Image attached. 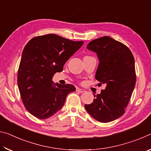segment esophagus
Masks as SVG:
<instances>
[{"label":"esophagus","mask_w":151,"mask_h":151,"mask_svg":"<svg viewBox=\"0 0 151 151\" xmlns=\"http://www.w3.org/2000/svg\"><path fill=\"white\" fill-rule=\"evenodd\" d=\"M76 92H78V93H83L84 92H85V91L84 90L83 88H76Z\"/></svg>","instance_id":"obj_1"}]
</instances>
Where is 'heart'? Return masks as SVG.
<instances>
[{
  "mask_svg": "<svg viewBox=\"0 0 151 151\" xmlns=\"http://www.w3.org/2000/svg\"><path fill=\"white\" fill-rule=\"evenodd\" d=\"M86 57H88V56H86Z\"/></svg>",
  "mask_w": 151,
  "mask_h": 151,
  "instance_id": "obj_1",
  "label": "heart"
}]
</instances>
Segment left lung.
<instances>
[{"instance_id":"8db88e82","label":"left lung","mask_w":151,"mask_h":151,"mask_svg":"<svg viewBox=\"0 0 151 151\" xmlns=\"http://www.w3.org/2000/svg\"><path fill=\"white\" fill-rule=\"evenodd\" d=\"M86 48L96 52L99 59L95 78L106 87L94 95L93 103L85 104L96 121L109 122L125 112L136 83L134 59L131 50L122 42L104 36L93 40Z\"/></svg>"}]
</instances>
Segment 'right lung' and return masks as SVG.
Wrapping results in <instances>:
<instances>
[{"label":"right lung","instance_id":"obj_1","mask_svg":"<svg viewBox=\"0 0 151 151\" xmlns=\"http://www.w3.org/2000/svg\"><path fill=\"white\" fill-rule=\"evenodd\" d=\"M60 36H38L28 42L22 51L17 83L24 106L39 119L52 116L63 106L66 96L76 88L70 84H53L56 73L83 45Z\"/></svg>","mask_w":151,"mask_h":151}]
</instances>
